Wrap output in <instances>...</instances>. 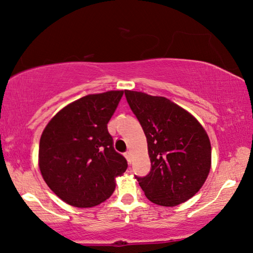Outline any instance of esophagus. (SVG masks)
Wrapping results in <instances>:
<instances>
[{"mask_svg":"<svg viewBox=\"0 0 253 253\" xmlns=\"http://www.w3.org/2000/svg\"><path fill=\"white\" fill-rule=\"evenodd\" d=\"M124 156H126L127 162L130 163V162H131V152H130V151H126V153H124Z\"/></svg>","mask_w":253,"mask_h":253,"instance_id":"1","label":"esophagus"}]
</instances>
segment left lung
<instances>
[{"label":"left lung","instance_id":"8db88e82","mask_svg":"<svg viewBox=\"0 0 253 253\" xmlns=\"http://www.w3.org/2000/svg\"><path fill=\"white\" fill-rule=\"evenodd\" d=\"M148 142L151 170L136 176L150 201L174 207L192 198L211 167L209 136L198 120L163 96L124 91Z\"/></svg>","mask_w":253,"mask_h":253}]
</instances>
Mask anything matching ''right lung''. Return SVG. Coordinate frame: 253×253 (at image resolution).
<instances>
[{
	"label": "right lung",
	"mask_w": 253,
	"mask_h": 253,
	"mask_svg": "<svg viewBox=\"0 0 253 253\" xmlns=\"http://www.w3.org/2000/svg\"><path fill=\"white\" fill-rule=\"evenodd\" d=\"M123 91L90 94L57 112L44 129L39 166L44 181L70 206L91 208L111 197L127 168L114 150L108 122Z\"/></svg>",
	"instance_id": "add662e5"
}]
</instances>
